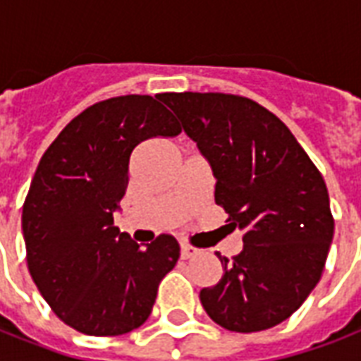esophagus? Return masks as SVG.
<instances>
[{"label": "esophagus", "instance_id": "esophagus-1", "mask_svg": "<svg viewBox=\"0 0 361 361\" xmlns=\"http://www.w3.org/2000/svg\"><path fill=\"white\" fill-rule=\"evenodd\" d=\"M200 252L197 248L190 247V245H186V243H180V258L183 259H188V258H194L195 254Z\"/></svg>", "mask_w": 361, "mask_h": 361}]
</instances>
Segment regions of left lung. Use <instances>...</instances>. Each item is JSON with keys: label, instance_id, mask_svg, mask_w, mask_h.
I'll list each match as a JSON object with an SVG mask.
<instances>
[{"label": "left lung", "instance_id": "obj_1", "mask_svg": "<svg viewBox=\"0 0 361 361\" xmlns=\"http://www.w3.org/2000/svg\"><path fill=\"white\" fill-rule=\"evenodd\" d=\"M166 103L216 178L214 201L243 233L224 275L200 292L211 320L239 334L269 329L292 317L320 281L334 216L318 171L292 131L252 99L180 92Z\"/></svg>", "mask_w": 361, "mask_h": 361}]
</instances>
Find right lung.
Listing matches in <instances>:
<instances>
[{
	"label": "right lung",
	"mask_w": 361,
	"mask_h": 361,
	"mask_svg": "<svg viewBox=\"0 0 361 361\" xmlns=\"http://www.w3.org/2000/svg\"><path fill=\"white\" fill-rule=\"evenodd\" d=\"M178 133L154 97H111L75 116L39 161L22 209L27 269L56 317L80 334L113 337L142 326L177 264L175 237L139 247L113 216L133 149Z\"/></svg>",
	"instance_id": "right-lung-1"
}]
</instances>
